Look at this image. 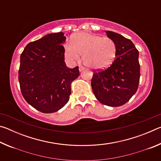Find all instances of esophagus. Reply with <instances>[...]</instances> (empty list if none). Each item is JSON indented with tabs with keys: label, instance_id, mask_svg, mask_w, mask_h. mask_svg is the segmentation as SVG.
<instances>
[{
	"label": "esophagus",
	"instance_id": "1",
	"mask_svg": "<svg viewBox=\"0 0 161 161\" xmlns=\"http://www.w3.org/2000/svg\"><path fill=\"white\" fill-rule=\"evenodd\" d=\"M84 69V67H79V70H80V72H81V71H83Z\"/></svg>",
	"mask_w": 161,
	"mask_h": 161
}]
</instances>
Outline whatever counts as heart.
Listing matches in <instances>:
<instances>
[{
  "mask_svg": "<svg viewBox=\"0 0 161 161\" xmlns=\"http://www.w3.org/2000/svg\"><path fill=\"white\" fill-rule=\"evenodd\" d=\"M116 53V47L112 40L89 32H79L72 37L71 43L64 45V55L68 60L77 61L83 53L84 63L95 70L109 67Z\"/></svg>",
  "mask_w": 161,
  "mask_h": 161,
  "instance_id": "b5f03b06",
  "label": "heart"
}]
</instances>
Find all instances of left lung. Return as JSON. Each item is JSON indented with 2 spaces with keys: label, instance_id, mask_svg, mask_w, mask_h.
Wrapping results in <instances>:
<instances>
[{
  "label": "left lung",
  "instance_id": "obj_1",
  "mask_svg": "<svg viewBox=\"0 0 161 161\" xmlns=\"http://www.w3.org/2000/svg\"><path fill=\"white\" fill-rule=\"evenodd\" d=\"M106 33L116 45V59L107 69L94 72L91 85L99 102L108 107H120L129 102L138 89L139 53L129 39L112 31Z\"/></svg>",
  "mask_w": 161,
  "mask_h": 161
}]
</instances>
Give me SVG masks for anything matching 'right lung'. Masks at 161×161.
Wrapping results in <instances>:
<instances>
[{"label": "right lung", "mask_w": 161, "mask_h": 161, "mask_svg": "<svg viewBox=\"0 0 161 161\" xmlns=\"http://www.w3.org/2000/svg\"><path fill=\"white\" fill-rule=\"evenodd\" d=\"M66 37L62 32L47 34L27 45L20 55L18 80L24 99L35 109L54 113L68 102L71 83L80 75L79 67L64 62Z\"/></svg>", "instance_id": "1"}]
</instances>
